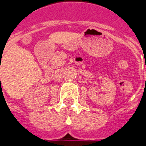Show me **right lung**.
I'll use <instances>...</instances> for the list:
<instances>
[{"label": "right lung", "mask_w": 146, "mask_h": 146, "mask_svg": "<svg viewBox=\"0 0 146 146\" xmlns=\"http://www.w3.org/2000/svg\"><path fill=\"white\" fill-rule=\"evenodd\" d=\"M0 79H1V78H0Z\"/></svg>", "instance_id": "add662e5"}]
</instances>
